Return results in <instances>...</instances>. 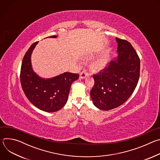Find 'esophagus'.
Wrapping results in <instances>:
<instances>
[{
	"instance_id": "1",
	"label": "esophagus",
	"mask_w": 160,
	"mask_h": 160,
	"mask_svg": "<svg viewBox=\"0 0 160 160\" xmlns=\"http://www.w3.org/2000/svg\"><path fill=\"white\" fill-rule=\"evenodd\" d=\"M88 74L87 73H86L85 72L83 71L82 72H81V73H80V78L81 79H84L85 78H86L87 77H88Z\"/></svg>"
}]
</instances>
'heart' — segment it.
Wrapping results in <instances>:
<instances>
[{
  "mask_svg": "<svg viewBox=\"0 0 160 160\" xmlns=\"http://www.w3.org/2000/svg\"><path fill=\"white\" fill-rule=\"evenodd\" d=\"M111 56V50L107 49L104 50L99 56L89 62L88 68L91 72L99 73L102 71L107 66ZM92 57V55L90 56Z\"/></svg>",
  "mask_w": 160,
  "mask_h": 160,
  "instance_id": "1",
  "label": "heart"
}]
</instances>
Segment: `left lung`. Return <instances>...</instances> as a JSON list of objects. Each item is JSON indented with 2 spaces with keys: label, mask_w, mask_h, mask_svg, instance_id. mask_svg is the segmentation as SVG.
<instances>
[{
  "label": "left lung",
  "mask_w": 160,
  "mask_h": 160,
  "mask_svg": "<svg viewBox=\"0 0 160 160\" xmlns=\"http://www.w3.org/2000/svg\"><path fill=\"white\" fill-rule=\"evenodd\" d=\"M118 56L98 75L90 90L94 105L108 111L123 104L132 95L140 75V59L130 43L116 38Z\"/></svg>",
  "instance_id": "1"
}]
</instances>
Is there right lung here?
I'll return each mask as SVG.
<instances>
[{
	"instance_id": "add662e5",
	"label": "right lung",
	"mask_w": 160,
	"mask_h": 160,
	"mask_svg": "<svg viewBox=\"0 0 160 160\" xmlns=\"http://www.w3.org/2000/svg\"><path fill=\"white\" fill-rule=\"evenodd\" d=\"M57 35L49 38H57ZM38 42L33 43L22 61L20 80L28 99L37 108L45 112H55L66 103L72 83L78 74L64 72L50 78H42L33 70L31 56Z\"/></svg>"
}]
</instances>
